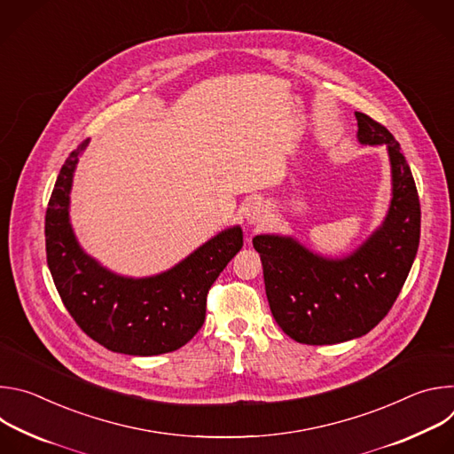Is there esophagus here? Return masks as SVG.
I'll return each mask as SVG.
<instances>
[{
  "label": "esophagus",
  "mask_w": 454,
  "mask_h": 454,
  "mask_svg": "<svg viewBox=\"0 0 454 454\" xmlns=\"http://www.w3.org/2000/svg\"><path fill=\"white\" fill-rule=\"evenodd\" d=\"M270 217V210L268 205L256 201L253 205H249V208L246 210V223L249 226H262Z\"/></svg>",
  "instance_id": "1"
}]
</instances>
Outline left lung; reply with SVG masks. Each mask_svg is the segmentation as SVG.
<instances>
[{"instance_id":"left-lung-1","label":"left lung","mask_w":454,"mask_h":454,"mask_svg":"<svg viewBox=\"0 0 454 454\" xmlns=\"http://www.w3.org/2000/svg\"><path fill=\"white\" fill-rule=\"evenodd\" d=\"M357 142L384 145L392 170V200L370 237L343 256L319 254L298 239L261 233L271 314L278 327L305 345H334L370 333L392 309L413 266L420 240V203L399 142L368 114L356 111Z\"/></svg>"}]
</instances>
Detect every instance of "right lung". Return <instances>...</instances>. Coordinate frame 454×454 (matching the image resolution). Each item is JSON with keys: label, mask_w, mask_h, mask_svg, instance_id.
Instances as JSON below:
<instances>
[{"label": "right lung", "mask_w": 454, "mask_h": 454, "mask_svg": "<svg viewBox=\"0 0 454 454\" xmlns=\"http://www.w3.org/2000/svg\"><path fill=\"white\" fill-rule=\"evenodd\" d=\"M82 142L64 161L46 210V261L53 284L77 325L111 352L160 356L186 345L203 327L207 294L242 247L230 226L181 262L153 277H123L88 254L70 219V193Z\"/></svg>", "instance_id": "add662e5"}]
</instances>
